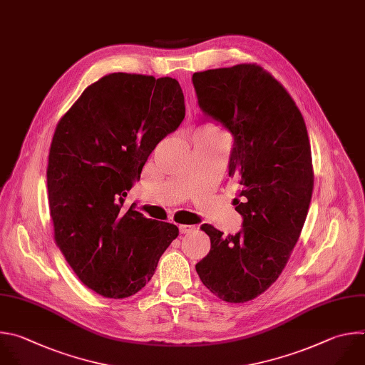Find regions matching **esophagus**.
<instances>
[{
	"label": "esophagus",
	"mask_w": 365,
	"mask_h": 365,
	"mask_svg": "<svg viewBox=\"0 0 365 365\" xmlns=\"http://www.w3.org/2000/svg\"><path fill=\"white\" fill-rule=\"evenodd\" d=\"M178 229H180V233H181V235H185V233H190L191 230H194V226H190V225H180Z\"/></svg>",
	"instance_id": "esophagus-1"
}]
</instances>
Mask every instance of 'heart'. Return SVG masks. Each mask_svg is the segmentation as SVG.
Returning <instances> with one entry per match:
<instances>
[{
  "label": "heart",
  "mask_w": 365,
  "mask_h": 365,
  "mask_svg": "<svg viewBox=\"0 0 365 365\" xmlns=\"http://www.w3.org/2000/svg\"><path fill=\"white\" fill-rule=\"evenodd\" d=\"M202 130H205V132H211V133H214L212 130H210V129H202Z\"/></svg>",
  "instance_id": "b5f03b06"
}]
</instances>
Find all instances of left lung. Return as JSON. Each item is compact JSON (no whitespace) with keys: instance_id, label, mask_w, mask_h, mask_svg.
I'll return each mask as SVG.
<instances>
[{"instance_id":"obj_1","label":"left lung","mask_w":365,"mask_h":365,"mask_svg":"<svg viewBox=\"0 0 365 365\" xmlns=\"http://www.w3.org/2000/svg\"><path fill=\"white\" fill-rule=\"evenodd\" d=\"M198 106L233 135L229 175L240 184L235 236L202 225L211 242L195 264L220 299L243 304L276 282L292 253L314 190L311 143L301 110L286 89L257 64L192 75Z\"/></svg>"}]
</instances>
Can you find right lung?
Segmentation results:
<instances>
[{"label":"right lung","mask_w":365,"mask_h":365,"mask_svg":"<svg viewBox=\"0 0 365 365\" xmlns=\"http://www.w3.org/2000/svg\"><path fill=\"white\" fill-rule=\"evenodd\" d=\"M184 116L175 79L112 73L88 86L56 126L47 165L54 240L82 283L105 298L139 292L178 236L175 225L123 202Z\"/></svg>","instance_id":"add662e5"}]
</instances>
